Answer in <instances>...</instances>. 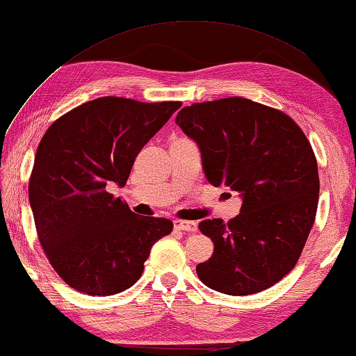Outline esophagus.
<instances>
[{"instance_id":"34e87169","label":"esophagus","mask_w":356,"mask_h":356,"mask_svg":"<svg viewBox=\"0 0 356 356\" xmlns=\"http://www.w3.org/2000/svg\"><path fill=\"white\" fill-rule=\"evenodd\" d=\"M174 228L179 231H188V233H196L198 229V225L195 222H187V220H176L174 222Z\"/></svg>"}]
</instances>
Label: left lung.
Wrapping results in <instances>:
<instances>
[{
	"label": "left lung",
	"instance_id": "left-lung-1",
	"mask_svg": "<svg viewBox=\"0 0 356 356\" xmlns=\"http://www.w3.org/2000/svg\"><path fill=\"white\" fill-rule=\"evenodd\" d=\"M176 123L200 147L209 182L242 198L228 223H200L213 242L212 257L196 266L200 280L233 296L277 284L295 268L317 213L318 168L306 134L284 112L239 97L184 107Z\"/></svg>",
	"mask_w": 356,
	"mask_h": 356
}]
</instances>
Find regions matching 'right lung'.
Segmentation results:
<instances>
[{
    "label": "right lung",
    "instance_id": "add662e5",
    "mask_svg": "<svg viewBox=\"0 0 356 356\" xmlns=\"http://www.w3.org/2000/svg\"><path fill=\"white\" fill-rule=\"evenodd\" d=\"M180 106L104 97L61 115L44 134L28 196L39 242L71 289L125 291L152 245L172 231L171 220L136 216L107 185L127 184L134 158Z\"/></svg>",
    "mask_w": 356,
    "mask_h": 356
}]
</instances>
